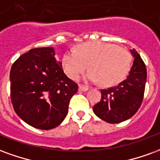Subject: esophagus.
Segmentation results:
<instances>
[{
  "instance_id": "esophagus-1",
  "label": "esophagus",
  "mask_w": 160,
  "mask_h": 160,
  "mask_svg": "<svg viewBox=\"0 0 160 160\" xmlns=\"http://www.w3.org/2000/svg\"><path fill=\"white\" fill-rule=\"evenodd\" d=\"M88 90V87H84V86H79V91L80 92H87Z\"/></svg>"
}]
</instances>
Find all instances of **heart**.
<instances>
[{"mask_svg":"<svg viewBox=\"0 0 160 160\" xmlns=\"http://www.w3.org/2000/svg\"><path fill=\"white\" fill-rule=\"evenodd\" d=\"M131 55L127 49L109 42L94 41L83 42L77 49L68 50L62 64L68 76L76 80L85 70L90 71L85 80L98 82L104 87L120 83L130 69Z\"/></svg>","mask_w":160,"mask_h":160,"instance_id":"1","label":"heart"}]
</instances>
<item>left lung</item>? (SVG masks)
I'll return each mask as SVG.
<instances>
[{"mask_svg":"<svg viewBox=\"0 0 160 160\" xmlns=\"http://www.w3.org/2000/svg\"><path fill=\"white\" fill-rule=\"evenodd\" d=\"M134 62L127 78L116 87L101 90V100L94 114L109 123H119L133 117L141 107L147 81V68L141 56L130 49Z\"/></svg>","mask_w":160,"mask_h":160,"instance_id":"obj_1","label":"left lung"}]
</instances>
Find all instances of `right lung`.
<instances>
[{
    "mask_svg": "<svg viewBox=\"0 0 160 160\" xmlns=\"http://www.w3.org/2000/svg\"><path fill=\"white\" fill-rule=\"evenodd\" d=\"M11 100L16 114L32 127L49 130L62 122L78 85L64 73L52 47L20 56L10 71Z\"/></svg>",
    "mask_w": 160,
    "mask_h": 160,
    "instance_id": "obj_1",
    "label": "right lung"
}]
</instances>
